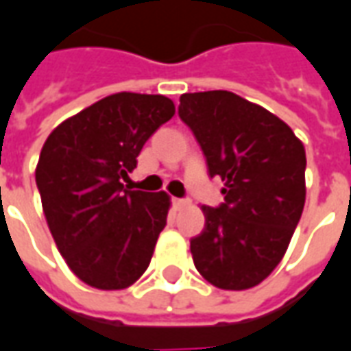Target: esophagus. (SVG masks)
<instances>
[{"label":"esophagus","instance_id":"obj_1","mask_svg":"<svg viewBox=\"0 0 351 351\" xmlns=\"http://www.w3.org/2000/svg\"><path fill=\"white\" fill-rule=\"evenodd\" d=\"M173 206L178 208V210H183V208H187L189 200H183V198H173Z\"/></svg>","mask_w":351,"mask_h":351}]
</instances>
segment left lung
Segmentation results:
<instances>
[{
    "label": "left lung",
    "mask_w": 351,
    "mask_h": 351,
    "mask_svg": "<svg viewBox=\"0 0 351 351\" xmlns=\"http://www.w3.org/2000/svg\"><path fill=\"white\" fill-rule=\"evenodd\" d=\"M210 176L225 181L219 208L202 206L206 225L191 240L196 270L227 291L259 285L283 259L306 200V151L282 119L234 92L181 94Z\"/></svg>",
    "instance_id": "1"
}]
</instances>
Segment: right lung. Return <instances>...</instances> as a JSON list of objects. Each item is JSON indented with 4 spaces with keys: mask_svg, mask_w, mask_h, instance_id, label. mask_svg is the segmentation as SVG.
Masks as SVG:
<instances>
[{
    "mask_svg": "<svg viewBox=\"0 0 351 351\" xmlns=\"http://www.w3.org/2000/svg\"><path fill=\"white\" fill-rule=\"evenodd\" d=\"M176 113L160 94L117 92L60 123L36 168L56 247L90 287H130L147 270L170 196L124 189L145 141Z\"/></svg>",
    "mask_w": 351,
    "mask_h": 351,
    "instance_id": "add662e5",
    "label": "right lung"
}]
</instances>
